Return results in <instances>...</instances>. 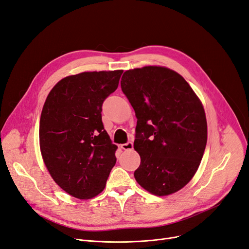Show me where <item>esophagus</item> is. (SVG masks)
Masks as SVG:
<instances>
[{"label":"esophagus","instance_id":"34e87169","mask_svg":"<svg viewBox=\"0 0 249 249\" xmlns=\"http://www.w3.org/2000/svg\"><path fill=\"white\" fill-rule=\"evenodd\" d=\"M121 148L124 150H131V149H133V143L131 141H128L127 143L121 144Z\"/></svg>","mask_w":249,"mask_h":249}]
</instances>
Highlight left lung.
Masks as SVG:
<instances>
[{
    "instance_id": "8db88e82",
    "label": "left lung",
    "mask_w": 249,
    "mask_h": 249,
    "mask_svg": "<svg viewBox=\"0 0 249 249\" xmlns=\"http://www.w3.org/2000/svg\"><path fill=\"white\" fill-rule=\"evenodd\" d=\"M121 89L137 118L135 179L155 196L178 192L195 176L206 148L201 101L184 77L162 67L126 71Z\"/></svg>"
}]
</instances>
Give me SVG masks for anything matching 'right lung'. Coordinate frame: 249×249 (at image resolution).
<instances>
[{
  "label": "right lung",
  "instance_id": "right-lung-1",
  "mask_svg": "<svg viewBox=\"0 0 249 249\" xmlns=\"http://www.w3.org/2000/svg\"><path fill=\"white\" fill-rule=\"evenodd\" d=\"M123 71H88L62 78L50 90L40 117L39 142L51 178L71 196L90 199L106 186L116 163L102 122V106Z\"/></svg>",
  "mask_w": 249,
  "mask_h": 249
}]
</instances>
